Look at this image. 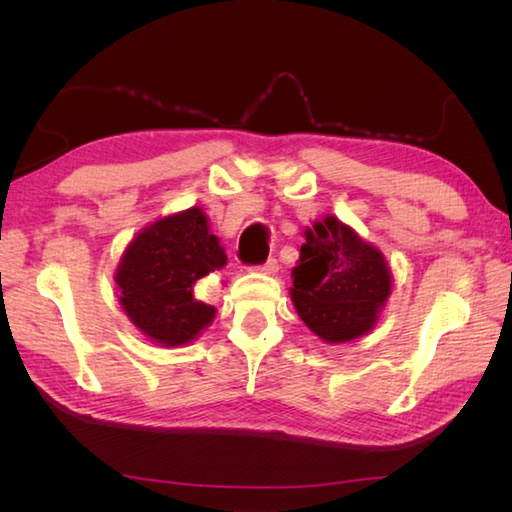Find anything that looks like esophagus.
Returning <instances> with one entry per match:
<instances>
[{"instance_id": "34e87169", "label": "esophagus", "mask_w": 512, "mask_h": 512, "mask_svg": "<svg viewBox=\"0 0 512 512\" xmlns=\"http://www.w3.org/2000/svg\"><path fill=\"white\" fill-rule=\"evenodd\" d=\"M257 270H259V273H264V275H275L279 270V262H277V259H268L266 264L257 266Z\"/></svg>"}]
</instances>
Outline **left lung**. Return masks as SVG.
Instances as JSON below:
<instances>
[{"instance_id": "obj_1", "label": "left lung", "mask_w": 512, "mask_h": 512, "mask_svg": "<svg viewBox=\"0 0 512 512\" xmlns=\"http://www.w3.org/2000/svg\"><path fill=\"white\" fill-rule=\"evenodd\" d=\"M303 235L306 244L290 288L301 321L325 343L367 334L391 295L385 255L334 215L317 220Z\"/></svg>"}]
</instances>
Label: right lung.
Returning a JSON list of instances; mask_svg holds the SVG:
<instances>
[{
	"label": "right lung",
	"instance_id": "right-lung-1",
	"mask_svg": "<svg viewBox=\"0 0 512 512\" xmlns=\"http://www.w3.org/2000/svg\"><path fill=\"white\" fill-rule=\"evenodd\" d=\"M226 264L200 206L151 222L121 257L114 281L118 301L138 332L162 347L187 345L215 319L193 286Z\"/></svg>",
	"mask_w": 512,
	"mask_h": 512
}]
</instances>
